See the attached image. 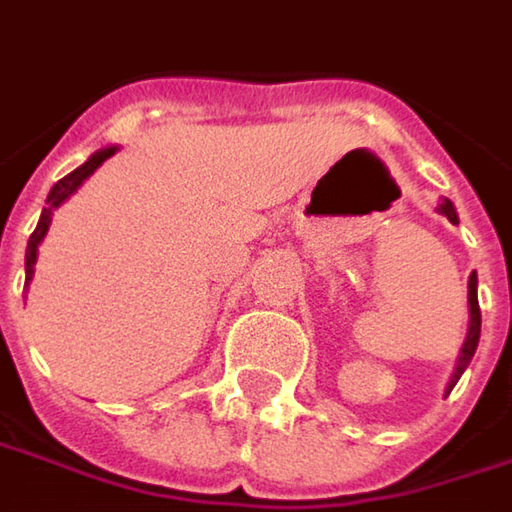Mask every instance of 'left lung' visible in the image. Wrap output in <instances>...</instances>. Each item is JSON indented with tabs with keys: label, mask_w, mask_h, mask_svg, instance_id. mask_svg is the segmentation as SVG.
Segmentation results:
<instances>
[{
	"label": "left lung",
	"mask_w": 512,
	"mask_h": 512,
	"mask_svg": "<svg viewBox=\"0 0 512 512\" xmlns=\"http://www.w3.org/2000/svg\"><path fill=\"white\" fill-rule=\"evenodd\" d=\"M438 214H444L450 223H458V214L456 206H453V200H441L438 203ZM467 306H470V321H467V338H464V344H461V352H458L456 358V369H453V375H450V384H447V395H450V389L456 387L458 378L464 375V369L470 367V361H473V355H476V346L478 338H481V309H478V278L476 272L470 275L467 280Z\"/></svg>",
	"instance_id": "left-lung-1"
}]
</instances>
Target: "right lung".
<instances>
[{"label": "right lung", "mask_w": 512, "mask_h": 512, "mask_svg": "<svg viewBox=\"0 0 512 512\" xmlns=\"http://www.w3.org/2000/svg\"><path fill=\"white\" fill-rule=\"evenodd\" d=\"M117 154V145H108V148H100V151H94L85 163L79 168H74L71 174H65L59 183H54V189L48 191V200H45V209L39 214V223H36L34 234H31V240H28V249H25V286H31V280H34V266H36V255H39V243L45 240V234H48V226H51V217L54 212L74 194V191L97 171V168L108 160V157H114Z\"/></svg>", "instance_id": "add662e5"}]
</instances>
